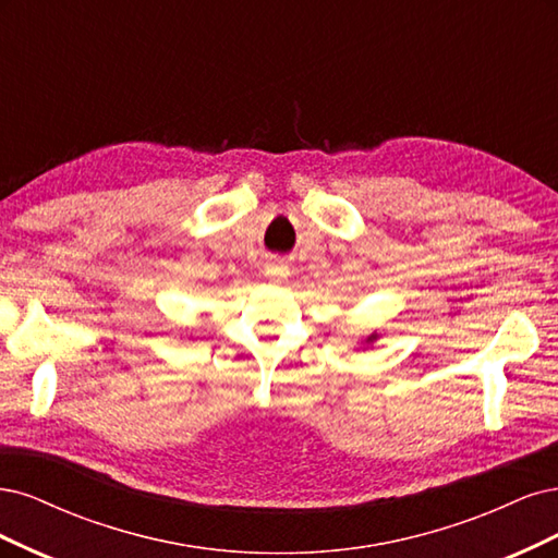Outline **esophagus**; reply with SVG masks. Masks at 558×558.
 Masks as SVG:
<instances>
[{
  "instance_id": "obj_1",
  "label": "esophagus",
  "mask_w": 558,
  "mask_h": 558,
  "mask_svg": "<svg viewBox=\"0 0 558 558\" xmlns=\"http://www.w3.org/2000/svg\"><path fill=\"white\" fill-rule=\"evenodd\" d=\"M264 276L268 280H282L290 276V266H287L282 259H274L264 266Z\"/></svg>"
}]
</instances>
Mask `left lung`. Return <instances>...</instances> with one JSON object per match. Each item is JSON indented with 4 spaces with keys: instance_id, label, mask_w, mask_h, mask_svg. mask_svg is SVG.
<instances>
[{
    "instance_id": "1",
    "label": "left lung",
    "mask_w": 558,
    "mask_h": 558,
    "mask_svg": "<svg viewBox=\"0 0 558 558\" xmlns=\"http://www.w3.org/2000/svg\"><path fill=\"white\" fill-rule=\"evenodd\" d=\"M371 338H373V336H371ZM371 338H368V340H371Z\"/></svg>"
}]
</instances>
